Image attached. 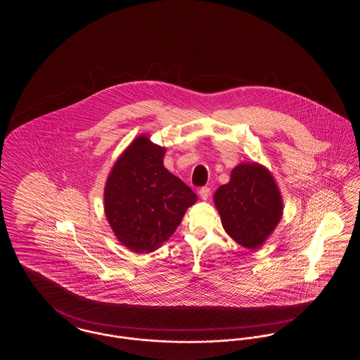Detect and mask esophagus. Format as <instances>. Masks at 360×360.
<instances>
[{
    "label": "esophagus",
    "instance_id": "1",
    "mask_svg": "<svg viewBox=\"0 0 360 360\" xmlns=\"http://www.w3.org/2000/svg\"><path fill=\"white\" fill-rule=\"evenodd\" d=\"M198 194H200V197L202 198V200H207L209 198V195H210V188H200V191H198Z\"/></svg>",
    "mask_w": 360,
    "mask_h": 360
}]
</instances>
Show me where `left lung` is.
<instances>
[{
  "mask_svg": "<svg viewBox=\"0 0 360 360\" xmlns=\"http://www.w3.org/2000/svg\"><path fill=\"white\" fill-rule=\"evenodd\" d=\"M225 232L240 245L257 250L281 221L283 204L274 176L259 163H241L214 193Z\"/></svg>",
  "mask_w": 360,
  "mask_h": 360,
  "instance_id": "obj_1",
  "label": "left lung"
}]
</instances>
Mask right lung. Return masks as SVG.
<instances>
[{
    "instance_id": "right-lung-1",
    "label": "right lung",
    "mask_w": 360,
    "mask_h": 360,
    "mask_svg": "<svg viewBox=\"0 0 360 360\" xmlns=\"http://www.w3.org/2000/svg\"><path fill=\"white\" fill-rule=\"evenodd\" d=\"M166 148L136 137L116 160L103 191L116 238L137 254L153 252L175 232L197 195L163 166Z\"/></svg>"
}]
</instances>
